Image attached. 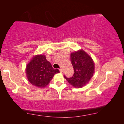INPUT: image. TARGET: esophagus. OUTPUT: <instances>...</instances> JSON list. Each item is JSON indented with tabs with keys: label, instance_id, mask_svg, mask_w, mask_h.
Wrapping results in <instances>:
<instances>
[{
	"label": "esophagus",
	"instance_id": "34e87169",
	"mask_svg": "<svg viewBox=\"0 0 124 124\" xmlns=\"http://www.w3.org/2000/svg\"><path fill=\"white\" fill-rule=\"evenodd\" d=\"M63 69H62V68H60V69H59V71H60V72H63Z\"/></svg>",
	"mask_w": 124,
	"mask_h": 124
}]
</instances>
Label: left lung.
Segmentation results:
<instances>
[{
    "instance_id": "1",
    "label": "left lung",
    "mask_w": 124,
    "mask_h": 124,
    "mask_svg": "<svg viewBox=\"0 0 124 124\" xmlns=\"http://www.w3.org/2000/svg\"><path fill=\"white\" fill-rule=\"evenodd\" d=\"M70 57L74 73L70 78H67L65 75L64 77L75 88L82 87L93 76L95 65L90 56L82 50L72 53Z\"/></svg>"
}]
</instances>
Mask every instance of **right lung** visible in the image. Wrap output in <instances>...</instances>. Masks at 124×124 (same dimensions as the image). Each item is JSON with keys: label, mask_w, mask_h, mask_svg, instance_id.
<instances>
[{"label": "right lung", "mask_w": 124, "mask_h": 124, "mask_svg": "<svg viewBox=\"0 0 124 124\" xmlns=\"http://www.w3.org/2000/svg\"><path fill=\"white\" fill-rule=\"evenodd\" d=\"M59 72L54 69L45 55H36L27 65L26 77L32 85L38 87H45L50 83L54 75Z\"/></svg>", "instance_id": "obj_1"}]
</instances>
